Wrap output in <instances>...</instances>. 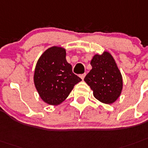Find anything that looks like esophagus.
<instances>
[{"instance_id":"esophagus-1","label":"esophagus","mask_w":148,"mask_h":148,"mask_svg":"<svg viewBox=\"0 0 148 148\" xmlns=\"http://www.w3.org/2000/svg\"><path fill=\"white\" fill-rule=\"evenodd\" d=\"M85 76H86V73H84V74H80V78H81L82 80H84V77H85Z\"/></svg>"}]
</instances>
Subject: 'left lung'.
I'll use <instances>...</instances> for the list:
<instances>
[{
  "label": "left lung",
  "mask_w": 148,
  "mask_h": 148,
  "mask_svg": "<svg viewBox=\"0 0 148 148\" xmlns=\"http://www.w3.org/2000/svg\"><path fill=\"white\" fill-rule=\"evenodd\" d=\"M91 71L84 78L96 99L105 104H112L120 97L123 78L115 60L108 52L96 54L90 62Z\"/></svg>",
  "instance_id": "obj_1"
}]
</instances>
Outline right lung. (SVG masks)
<instances>
[{"label":"right lung","instance_id":"obj_1","mask_svg":"<svg viewBox=\"0 0 148 148\" xmlns=\"http://www.w3.org/2000/svg\"><path fill=\"white\" fill-rule=\"evenodd\" d=\"M81 79L72 72L66 60V51L52 47L38 59L34 74L37 91L44 102L58 105L67 99L74 86Z\"/></svg>","mask_w":148,"mask_h":148}]
</instances>
